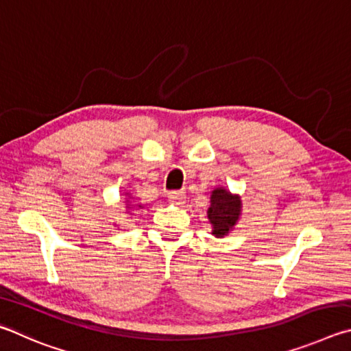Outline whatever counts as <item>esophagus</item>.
Instances as JSON below:
<instances>
[{"label":"esophagus","instance_id":"esophagus-1","mask_svg":"<svg viewBox=\"0 0 351 351\" xmlns=\"http://www.w3.org/2000/svg\"><path fill=\"white\" fill-rule=\"evenodd\" d=\"M168 200L174 205H183L185 204V194L180 191H172L168 194Z\"/></svg>","mask_w":351,"mask_h":351}]
</instances>
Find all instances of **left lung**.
<instances>
[{
    "label": "left lung",
    "mask_w": 351,
    "mask_h": 351,
    "mask_svg": "<svg viewBox=\"0 0 351 351\" xmlns=\"http://www.w3.org/2000/svg\"><path fill=\"white\" fill-rule=\"evenodd\" d=\"M242 214V200L228 189L216 188L211 193V205L208 208V219L213 225V234L223 237L234 228Z\"/></svg>",
    "instance_id": "1"
}]
</instances>
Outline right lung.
<instances>
[{
    "mask_svg": "<svg viewBox=\"0 0 351 351\" xmlns=\"http://www.w3.org/2000/svg\"><path fill=\"white\" fill-rule=\"evenodd\" d=\"M128 206H129V205H128Z\"/></svg>",
    "mask_w": 351,
    "mask_h": 351,
    "instance_id": "obj_1",
    "label": "right lung"
}]
</instances>
